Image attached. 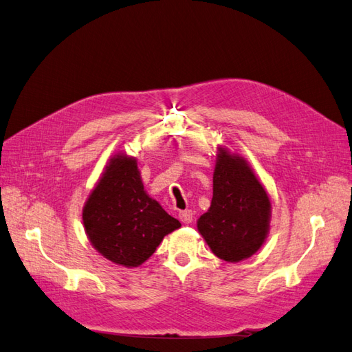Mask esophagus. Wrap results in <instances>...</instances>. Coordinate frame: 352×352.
<instances>
[{
  "mask_svg": "<svg viewBox=\"0 0 352 352\" xmlns=\"http://www.w3.org/2000/svg\"><path fill=\"white\" fill-rule=\"evenodd\" d=\"M179 219L182 223H190L194 219V212L190 210H185V211H180L179 212Z\"/></svg>",
  "mask_w": 352,
  "mask_h": 352,
  "instance_id": "34e87169",
  "label": "esophagus"
}]
</instances>
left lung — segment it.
I'll list each match as a JSON object with an SVG mask.
<instances>
[{"mask_svg":"<svg viewBox=\"0 0 352 352\" xmlns=\"http://www.w3.org/2000/svg\"><path fill=\"white\" fill-rule=\"evenodd\" d=\"M272 204L250 164L220 146L212 175V199L197 228L219 258L238 263L267 238Z\"/></svg>","mask_w":352,"mask_h":352,"instance_id":"obj_1","label":"left lung"}]
</instances>
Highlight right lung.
I'll return each mask as SVG.
<instances>
[{
	"mask_svg": "<svg viewBox=\"0 0 352 352\" xmlns=\"http://www.w3.org/2000/svg\"><path fill=\"white\" fill-rule=\"evenodd\" d=\"M82 220L92 247L105 258L138 267L163 238L180 228L145 190L135 157L116 154L85 202Z\"/></svg>",
	"mask_w": 352,
	"mask_h": 352,
	"instance_id": "right-lung-1",
	"label": "right lung"
}]
</instances>
